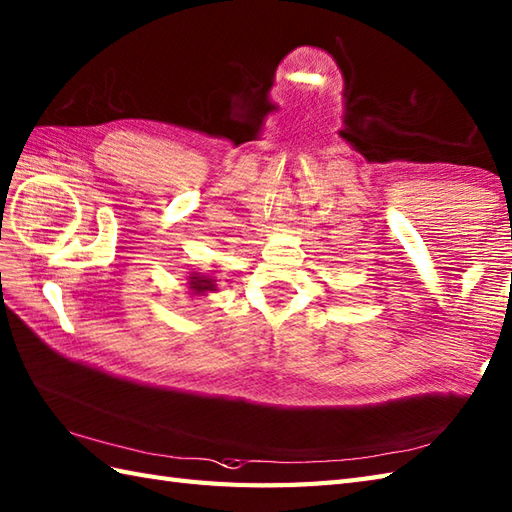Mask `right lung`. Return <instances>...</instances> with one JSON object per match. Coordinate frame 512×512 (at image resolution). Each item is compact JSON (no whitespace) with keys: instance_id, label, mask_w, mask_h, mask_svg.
Returning a JSON list of instances; mask_svg holds the SVG:
<instances>
[{"instance_id":"right-lung-1","label":"right lung","mask_w":512,"mask_h":512,"mask_svg":"<svg viewBox=\"0 0 512 512\" xmlns=\"http://www.w3.org/2000/svg\"><path fill=\"white\" fill-rule=\"evenodd\" d=\"M215 280L213 278H206V276H191V289L197 293H204V291H213L215 289Z\"/></svg>"}]
</instances>
